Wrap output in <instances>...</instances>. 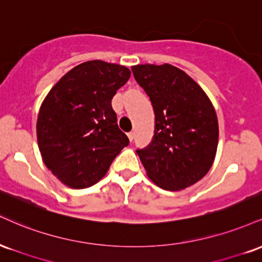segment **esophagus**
I'll return each instance as SVG.
<instances>
[{"instance_id": "1", "label": "esophagus", "mask_w": 262, "mask_h": 262, "mask_svg": "<svg viewBox=\"0 0 262 262\" xmlns=\"http://www.w3.org/2000/svg\"><path fill=\"white\" fill-rule=\"evenodd\" d=\"M128 138H129V140L133 141V139H134V133H133V132H129V133H128Z\"/></svg>"}]
</instances>
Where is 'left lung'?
I'll use <instances>...</instances> for the list:
<instances>
[{
  "instance_id": "left-lung-1",
  "label": "left lung",
  "mask_w": 262,
  "mask_h": 262,
  "mask_svg": "<svg viewBox=\"0 0 262 262\" xmlns=\"http://www.w3.org/2000/svg\"><path fill=\"white\" fill-rule=\"evenodd\" d=\"M132 71L155 114L151 143L137 150L146 175L167 191L194 185L217 152L218 119L212 102L196 81L172 65H137Z\"/></svg>"
}]
</instances>
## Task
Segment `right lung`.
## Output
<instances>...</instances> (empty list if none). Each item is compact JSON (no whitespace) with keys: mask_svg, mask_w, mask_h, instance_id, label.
I'll return each instance as SVG.
<instances>
[{"mask_svg":"<svg viewBox=\"0 0 262 262\" xmlns=\"http://www.w3.org/2000/svg\"><path fill=\"white\" fill-rule=\"evenodd\" d=\"M129 77L125 66L92 60L71 69L47 95L38 114V146L45 166L64 185L97 183L129 144L112 108Z\"/></svg>","mask_w":262,"mask_h":262,"instance_id":"obj_1","label":"right lung"}]
</instances>
